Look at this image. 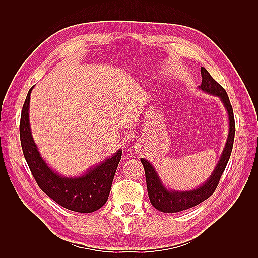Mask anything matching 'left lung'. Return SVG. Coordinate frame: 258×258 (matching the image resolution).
<instances>
[{"mask_svg": "<svg viewBox=\"0 0 258 258\" xmlns=\"http://www.w3.org/2000/svg\"><path fill=\"white\" fill-rule=\"evenodd\" d=\"M202 74V84L199 86L202 91H204L208 94L215 95L221 98L224 106H225L227 114H228V138L226 141L225 147H224L223 153L221 155L220 161L214 169L212 175L206 182L200 187H197L193 190H172L165 188V186L162 184L161 178L153 167L152 164L145 160L141 158V162L144 166L145 177H146V186L147 191H149V197L156 210L164 212V213H177L185 210H188L190 207L199 205L200 203L204 202L208 199L214 191H215L218 182H220L223 172L225 171V167L228 163L231 153L233 150L234 144V136H235V119L233 114V107L229 102V98L226 91L223 89V86L217 83L214 80L211 74L207 72L205 68H201Z\"/></svg>", "mask_w": 258, "mask_h": 258, "instance_id": "8db88e82", "label": "left lung"}]
</instances>
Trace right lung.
<instances>
[{
  "label": "right lung",
  "instance_id": "add662e5",
  "mask_svg": "<svg viewBox=\"0 0 258 258\" xmlns=\"http://www.w3.org/2000/svg\"><path fill=\"white\" fill-rule=\"evenodd\" d=\"M31 87L23 104L20 120V139L22 150L33 177L44 193L70 211L92 213L105 204L118 163L122 157V150L105 161L90 168L79 177H64L55 173L43 160L33 140L30 127L29 108Z\"/></svg>",
  "mask_w": 258,
  "mask_h": 258
}]
</instances>
